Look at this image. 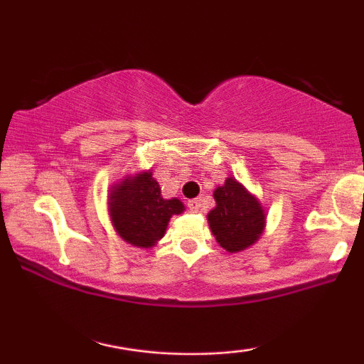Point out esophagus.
Wrapping results in <instances>:
<instances>
[{"label": "esophagus", "instance_id": "1", "mask_svg": "<svg viewBox=\"0 0 364 364\" xmlns=\"http://www.w3.org/2000/svg\"><path fill=\"white\" fill-rule=\"evenodd\" d=\"M200 205H202V202H200L198 198H195V200H190V202H188V208H190L191 212H198Z\"/></svg>", "mask_w": 364, "mask_h": 364}]
</instances>
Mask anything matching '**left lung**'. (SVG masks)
<instances>
[{
    "label": "left lung",
    "instance_id": "left-lung-1",
    "mask_svg": "<svg viewBox=\"0 0 364 364\" xmlns=\"http://www.w3.org/2000/svg\"><path fill=\"white\" fill-rule=\"evenodd\" d=\"M215 208L208 212L207 220L212 235L225 252L237 253L257 243L265 228V210L257 196L229 176L214 191Z\"/></svg>",
    "mask_w": 364,
    "mask_h": 364
}]
</instances>
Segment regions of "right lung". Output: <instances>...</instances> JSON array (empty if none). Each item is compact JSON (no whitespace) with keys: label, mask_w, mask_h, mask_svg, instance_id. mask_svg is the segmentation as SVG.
<instances>
[{"label":"right lung","mask_w":364,"mask_h":364,"mask_svg":"<svg viewBox=\"0 0 364 364\" xmlns=\"http://www.w3.org/2000/svg\"><path fill=\"white\" fill-rule=\"evenodd\" d=\"M109 215L121 240L139 248H152L164 236L173 215L185 210L181 200H166L150 171L127 176L111 186Z\"/></svg>","instance_id":"add662e5"}]
</instances>
